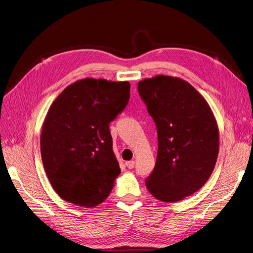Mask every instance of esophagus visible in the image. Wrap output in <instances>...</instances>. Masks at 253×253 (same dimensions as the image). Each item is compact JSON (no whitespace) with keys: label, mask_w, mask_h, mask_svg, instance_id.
Instances as JSON below:
<instances>
[{"label":"esophagus","mask_w":253,"mask_h":253,"mask_svg":"<svg viewBox=\"0 0 253 253\" xmlns=\"http://www.w3.org/2000/svg\"><path fill=\"white\" fill-rule=\"evenodd\" d=\"M125 165H126V167L128 168V169H133V168H134V162L133 161L127 162Z\"/></svg>","instance_id":"esophagus-1"}]
</instances>
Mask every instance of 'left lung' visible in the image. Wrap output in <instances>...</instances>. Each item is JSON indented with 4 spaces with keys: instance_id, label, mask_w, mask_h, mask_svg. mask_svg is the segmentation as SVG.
I'll return each mask as SVG.
<instances>
[{
    "instance_id": "1",
    "label": "left lung",
    "mask_w": 253,
    "mask_h": 253,
    "mask_svg": "<svg viewBox=\"0 0 253 253\" xmlns=\"http://www.w3.org/2000/svg\"><path fill=\"white\" fill-rule=\"evenodd\" d=\"M157 128L158 150L147 177L150 194L163 202H177L205 184L219 154L216 118L201 93L185 80L157 75L137 83Z\"/></svg>"
}]
</instances>
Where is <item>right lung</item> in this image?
Segmentation results:
<instances>
[{
	"mask_svg": "<svg viewBox=\"0 0 253 253\" xmlns=\"http://www.w3.org/2000/svg\"><path fill=\"white\" fill-rule=\"evenodd\" d=\"M129 96L128 81L84 78L52 103L42 129L41 153L52 188L63 200L89 209L108 197L121 173L109 123Z\"/></svg>",
	"mask_w": 253,
	"mask_h": 253,
	"instance_id": "add662e5",
	"label": "right lung"
}]
</instances>
